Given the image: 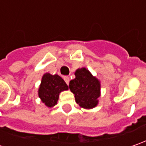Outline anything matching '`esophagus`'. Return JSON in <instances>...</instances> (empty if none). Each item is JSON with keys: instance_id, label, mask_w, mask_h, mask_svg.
Here are the masks:
<instances>
[{"instance_id": "esophagus-1", "label": "esophagus", "mask_w": 146, "mask_h": 146, "mask_svg": "<svg viewBox=\"0 0 146 146\" xmlns=\"http://www.w3.org/2000/svg\"><path fill=\"white\" fill-rule=\"evenodd\" d=\"M64 80L66 83V84H69V82H70V78L69 77H64Z\"/></svg>"}]
</instances>
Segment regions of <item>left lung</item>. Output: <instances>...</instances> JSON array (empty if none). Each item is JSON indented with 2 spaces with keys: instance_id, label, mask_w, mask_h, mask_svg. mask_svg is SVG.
Instances as JSON below:
<instances>
[{
  "instance_id": "obj_1",
  "label": "left lung",
  "mask_w": 146,
  "mask_h": 146,
  "mask_svg": "<svg viewBox=\"0 0 146 146\" xmlns=\"http://www.w3.org/2000/svg\"><path fill=\"white\" fill-rule=\"evenodd\" d=\"M76 78L71 80L69 88L75 94L76 103L84 109H93L98 105L101 97V82L85 67L78 68Z\"/></svg>"
}]
</instances>
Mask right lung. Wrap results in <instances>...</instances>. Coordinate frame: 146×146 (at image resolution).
<instances>
[{
  "label": "right lung",
  "mask_w": 146,
  "mask_h": 146,
  "mask_svg": "<svg viewBox=\"0 0 146 146\" xmlns=\"http://www.w3.org/2000/svg\"><path fill=\"white\" fill-rule=\"evenodd\" d=\"M66 90H68V86L62 77L45 73L41 79L38 96L46 106L53 107L58 103L59 94Z\"/></svg>",
  "instance_id": "right-lung-1"
}]
</instances>
